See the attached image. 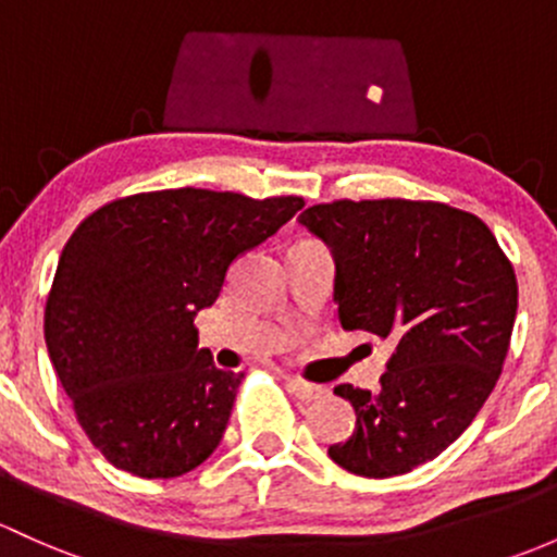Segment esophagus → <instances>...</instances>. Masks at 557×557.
<instances>
[{"mask_svg":"<svg viewBox=\"0 0 557 557\" xmlns=\"http://www.w3.org/2000/svg\"><path fill=\"white\" fill-rule=\"evenodd\" d=\"M288 389L294 392L301 403H314L325 395V389L320 384H309L304 379H288Z\"/></svg>","mask_w":557,"mask_h":557,"instance_id":"obj_1","label":"esophagus"}]
</instances>
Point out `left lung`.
Instances as JSON below:
<instances>
[{
  "label": "left lung",
  "instance_id": "left-lung-1",
  "mask_svg": "<svg viewBox=\"0 0 557 557\" xmlns=\"http://www.w3.org/2000/svg\"><path fill=\"white\" fill-rule=\"evenodd\" d=\"M331 248L344 331L392 338L382 389L338 384L355 432L327 456L362 478L441 456L496 386L518 312L512 263L478 215L443 202L336 200L298 215Z\"/></svg>",
  "mask_w": 557,
  "mask_h": 557
}]
</instances>
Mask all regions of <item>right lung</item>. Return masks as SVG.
I'll use <instances>...</instances> for the list:
<instances>
[{"mask_svg": "<svg viewBox=\"0 0 557 557\" xmlns=\"http://www.w3.org/2000/svg\"><path fill=\"white\" fill-rule=\"evenodd\" d=\"M301 197L146 191L87 215L69 237L45 307L50 362L107 461L178 478L224 437L243 373L197 347L232 261L288 224Z\"/></svg>", "mask_w": 557, "mask_h": 557, "instance_id": "obj_1", "label": "right lung"}]
</instances>
